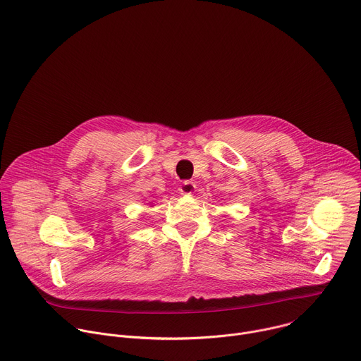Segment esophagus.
<instances>
[{
    "label": "esophagus",
    "mask_w": 361,
    "mask_h": 361,
    "mask_svg": "<svg viewBox=\"0 0 361 361\" xmlns=\"http://www.w3.org/2000/svg\"><path fill=\"white\" fill-rule=\"evenodd\" d=\"M195 189H196V186H195V183L193 182H189V180H186V182H183L182 185H180V193L182 195H192L193 192H195Z\"/></svg>",
    "instance_id": "obj_1"
}]
</instances>
